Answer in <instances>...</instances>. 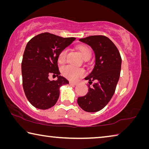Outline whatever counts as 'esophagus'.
I'll use <instances>...</instances> for the list:
<instances>
[{
    "label": "esophagus",
    "mask_w": 149,
    "mask_h": 149,
    "mask_svg": "<svg viewBox=\"0 0 149 149\" xmlns=\"http://www.w3.org/2000/svg\"><path fill=\"white\" fill-rule=\"evenodd\" d=\"M70 84L72 85H76L77 83V82H75V81H70Z\"/></svg>",
    "instance_id": "34e87169"
}]
</instances>
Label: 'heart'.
Instances as JSON below:
<instances>
[{"mask_svg":"<svg viewBox=\"0 0 149 149\" xmlns=\"http://www.w3.org/2000/svg\"><path fill=\"white\" fill-rule=\"evenodd\" d=\"M79 50L80 51V53H81V55L84 58L86 57L87 56L91 55V51L87 47L81 45V46H80L79 47ZM67 51V49H64L62 50L61 52L59 53L58 56V61L60 63H63L65 61ZM62 74H63L64 76L66 77L67 79L74 80L85 74V70L81 68L68 65L66 66H64L63 68H62Z\"/></svg>","mask_w":149,"mask_h":149,"instance_id":"b5f03b06","label":"heart"}]
</instances>
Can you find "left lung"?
I'll return each instance as SVG.
<instances>
[{"mask_svg": "<svg viewBox=\"0 0 149 149\" xmlns=\"http://www.w3.org/2000/svg\"><path fill=\"white\" fill-rule=\"evenodd\" d=\"M79 41L94 51L95 64L85 79L90 84L95 83L92 87L88 85V92L77 98V104L86 112H97L109 103L115 93L120 77L121 56L115 45L105 36H91Z\"/></svg>", "mask_w": 149, "mask_h": 149, "instance_id": "1", "label": "left lung"}]
</instances>
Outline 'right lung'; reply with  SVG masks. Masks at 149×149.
Wrapping results in <instances>:
<instances>
[{
	"label": "right lung",
	"instance_id": "add662e5",
	"mask_svg": "<svg viewBox=\"0 0 149 149\" xmlns=\"http://www.w3.org/2000/svg\"><path fill=\"white\" fill-rule=\"evenodd\" d=\"M75 40L44 32L27 43L21 63L23 87L26 98L34 107L40 109L52 107L58 100L61 86L69 84L60 75L58 56ZM51 74L58 79L50 81L48 77Z\"/></svg>",
	"mask_w": 149,
	"mask_h": 149
}]
</instances>
